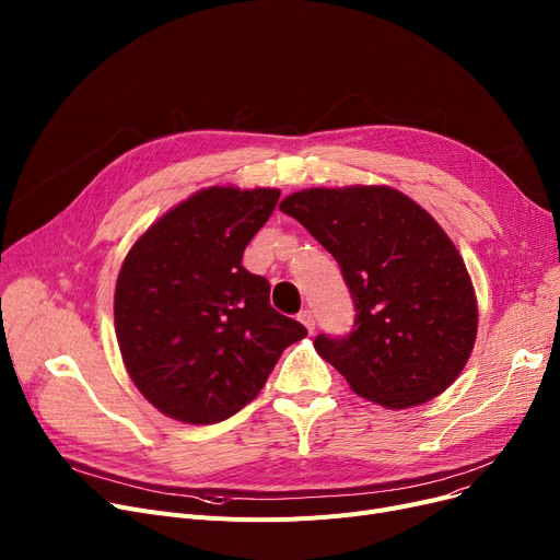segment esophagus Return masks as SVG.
<instances>
[{
  "label": "esophagus",
  "instance_id": "esophagus-1",
  "mask_svg": "<svg viewBox=\"0 0 560 560\" xmlns=\"http://www.w3.org/2000/svg\"><path fill=\"white\" fill-rule=\"evenodd\" d=\"M300 322H302V325L313 334V329H315V315H313V311H302L300 313Z\"/></svg>",
  "mask_w": 560,
  "mask_h": 560
}]
</instances>
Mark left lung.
<instances>
[{"label":"left lung","mask_w":560,"mask_h":560,"mask_svg":"<svg viewBox=\"0 0 560 560\" xmlns=\"http://www.w3.org/2000/svg\"><path fill=\"white\" fill-rule=\"evenodd\" d=\"M279 209L338 260L354 302V327L347 336L319 334L317 354L357 395L386 408L447 390L475 347L477 300L438 222L386 186L311 188Z\"/></svg>","instance_id":"8db88e82"}]
</instances>
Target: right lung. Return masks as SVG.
<instances>
[{
    "mask_svg": "<svg viewBox=\"0 0 560 560\" xmlns=\"http://www.w3.org/2000/svg\"><path fill=\"white\" fill-rule=\"evenodd\" d=\"M279 190H199L140 235L115 285V334L138 390L161 413L215 424L265 386L306 327L270 306L241 260Z\"/></svg>",
    "mask_w": 560,
    "mask_h": 560,
    "instance_id": "1",
    "label": "right lung"
}]
</instances>
